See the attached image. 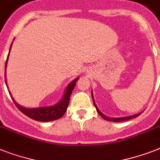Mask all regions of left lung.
I'll return each instance as SVG.
<instances>
[{
    "instance_id": "8db88e82",
    "label": "left lung",
    "mask_w": 160,
    "mask_h": 160,
    "mask_svg": "<svg viewBox=\"0 0 160 160\" xmlns=\"http://www.w3.org/2000/svg\"><path fill=\"white\" fill-rule=\"evenodd\" d=\"M92 99H93V96L92 95ZM93 103H94L95 106H96V110H97V112H98V113L100 114V115L105 120H107V121H111V122H123V121H126V120H129V119H132V118H136V117H137V116H139L141 113H137V114H135V115H132V116H128V117H123V118H109V117H106L105 115H104L102 113H101L100 110L98 109V108H97V106L96 105V104H95L94 102V99H93Z\"/></svg>"
}]
</instances>
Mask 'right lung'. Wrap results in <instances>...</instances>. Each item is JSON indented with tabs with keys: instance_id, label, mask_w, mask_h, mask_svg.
I'll return each mask as SVG.
<instances>
[{
	"instance_id": "add662e5",
	"label": "right lung",
	"mask_w": 160,
	"mask_h": 160,
	"mask_svg": "<svg viewBox=\"0 0 160 160\" xmlns=\"http://www.w3.org/2000/svg\"><path fill=\"white\" fill-rule=\"evenodd\" d=\"M12 46V44H11ZM11 46L10 47V51ZM10 54V52H9ZM9 54H8L7 59H6V67H5V81L6 82V64H7L8 57H9ZM78 80V78L74 79L70 84H68V88L66 89L64 96L63 97L61 101L58 103L57 105H54V106H49V107H42V108H35V109H27L24 107H22L20 105H18L14 100L11 96L12 100L14 101V105H16L19 110H20L23 114H25L28 117H29L32 119H34L36 121H39V122H51V121H54V120L59 119L64 115V113L67 110L68 105L69 104V99H70L71 93L72 92V90L74 88L75 85H76V82ZM7 86V85H6Z\"/></svg>"
}]
</instances>
